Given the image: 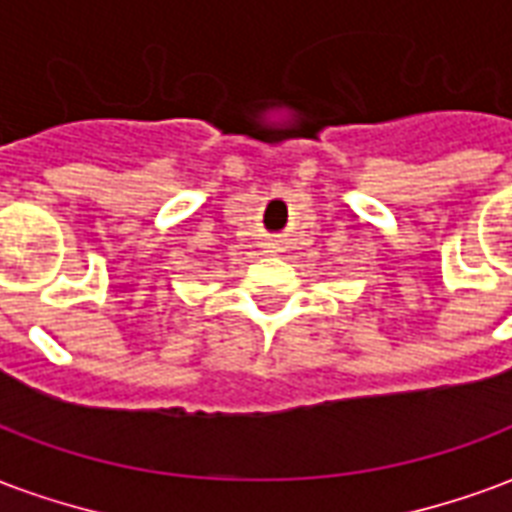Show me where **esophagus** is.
<instances>
[{"instance_id": "esophagus-1", "label": "esophagus", "mask_w": 512, "mask_h": 512, "mask_svg": "<svg viewBox=\"0 0 512 512\" xmlns=\"http://www.w3.org/2000/svg\"><path fill=\"white\" fill-rule=\"evenodd\" d=\"M268 246H271V249H276V244H268Z\"/></svg>"}]
</instances>
